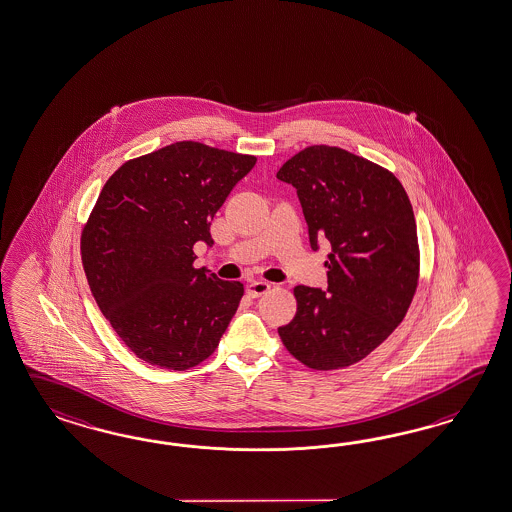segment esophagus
Here are the masks:
<instances>
[{"label": "esophagus", "instance_id": "obj_1", "mask_svg": "<svg viewBox=\"0 0 512 512\" xmlns=\"http://www.w3.org/2000/svg\"><path fill=\"white\" fill-rule=\"evenodd\" d=\"M271 289V284L269 282H265V280H254V282H250L249 286H247V293H249L250 297H262L263 293H267Z\"/></svg>", "mask_w": 512, "mask_h": 512}]
</instances>
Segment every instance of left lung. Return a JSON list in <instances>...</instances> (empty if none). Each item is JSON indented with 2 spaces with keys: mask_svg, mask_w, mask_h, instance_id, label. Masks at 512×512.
I'll list each match as a JSON object with an SVG mask.
<instances>
[{
  "mask_svg": "<svg viewBox=\"0 0 512 512\" xmlns=\"http://www.w3.org/2000/svg\"><path fill=\"white\" fill-rule=\"evenodd\" d=\"M297 189L310 247H332L325 291L297 286V314L278 334L304 366L362 360L403 321L416 293L420 249L407 191L392 172L338 146H308L276 172Z\"/></svg>",
  "mask_w": 512,
  "mask_h": 512,
  "instance_id": "1",
  "label": "left lung"
}]
</instances>
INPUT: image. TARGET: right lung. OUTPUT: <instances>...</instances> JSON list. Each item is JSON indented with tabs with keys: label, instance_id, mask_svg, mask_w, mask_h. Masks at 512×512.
Segmentation results:
<instances>
[{
	"label": "right lung",
	"instance_id": "right-lung-1",
	"mask_svg": "<svg viewBox=\"0 0 512 512\" xmlns=\"http://www.w3.org/2000/svg\"><path fill=\"white\" fill-rule=\"evenodd\" d=\"M254 165V156L182 141L126 161L105 182L81 262L105 319L148 364L197 366L236 314L243 284L195 269L193 247L213 245V215Z\"/></svg>",
	"mask_w": 512,
	"mask_h": 512
}]
</instances>
